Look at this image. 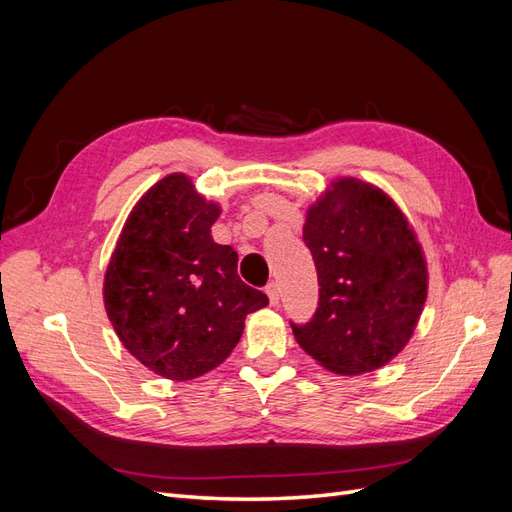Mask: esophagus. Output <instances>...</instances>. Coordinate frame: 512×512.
<instances>
[{"instance_id": "esophagus-1", "label": "esophagus", "mask_w": 512, "mask_h": 512, "mask_svg": "<svg viewBox=\"0 0 512 512\" xmlns=\"http://www.w3.org/2000/svg\"><path fill=\"white\" fill-rule=\"evenodd\" d=\"M267 294H269V303H271V305L280 303V288H277L275 282H269V284H267Z\"/></svg>"}]
</instances>
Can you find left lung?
Segmentation results:
<instances>
[{
  "mask_svg": "<svg viewBox=\"0 0 512 512\" xmlns=\"http://www.w3.org/2000/svg\"><path fill=\"white\" fill-rule=\"evenodd\" d=\"M303 241L318 273V307L290 322L299 346L329 371L365 374L412 337L427 267L404 213L374 185L337 179L307 211Z\"/></svg>",
  "mask_w": 512,
  "mask_h": 512,
  "instance_id": "1",
  "label": "left lung"
}]
</instances>
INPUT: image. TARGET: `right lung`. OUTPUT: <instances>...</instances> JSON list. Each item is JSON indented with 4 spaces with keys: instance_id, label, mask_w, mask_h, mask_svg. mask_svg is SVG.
<instances>
[{
    "instance_id": "right-lung-1",
    "label": "right lung",
    "mask_w": 512,
    "mask_h": 512,
    "mask_svg": "<svg viewBox=\"0 0 512 512\" xmlns=\"http://www.w3.org/2000/svg\"><path fill=\"white\" fill-rule=\"evenodd\" d=\"M220 207L181 175L138 200L104 277V307L121 344L170 380L218 367L239 344L245 316L269 303L237 273V252L211 239Z\"/></svg>"
}]
</instances>
